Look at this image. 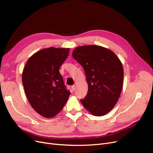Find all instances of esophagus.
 I'll return each mask as SVG.
<instances>
[{"instance_id":"1","label":"esophagus","mask_w":153,"mask_h":153,"mask_svg":"<svg viewBox=\"0 0 153 153\" xmlns=\"http://www.w3.org/2000/svg\"><path fill=\"white\" fill-rule=\"evenodd\" d=\"M71 88H72V90L73 91H74L75 89H76V86L74 85H72V86L71 87Z\"/></svg>"}]
</instances>
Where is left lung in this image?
<instances>
[{
    "instance_id": "left-lung-1",
    "label": "left lung",
    "mask_w": 153,
    "mask_h": 153,
    "mask_svg": "<svg viewBox=\"0 0 153 153\" xmlns=\"http://www.w3.org/2000/svg\"><path fill=\"white\" fill-rule=\"evenodd\" d=\"M84 69L87 94L81 99L83 106L95 116H103L114 107L121 94L123 68L117 56L97 45L79 46L72 52Z\"/></svg>"
}]
</instances>
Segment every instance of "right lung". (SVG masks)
Returning a JSON list of instances; mask_svg holds the SVG:
<instances>
[{
  "mask_svg": "<svg viewBox=\"0 0 153 153\" xmlns=\"http://www.w3.org/2000/svg\"><path fill=\"white\" fill-rule=\"evenodd\" d=\"M69 53V48L43 49L31 56L23 69L22 83L27 99L44 117L57 115L71 94L59 71Z\"/></svg>",
  "mask_w": 153,
  "mask_h": 153,
  "instance_id": "right-lung-1",
  "label": "right lung"
}]
</instances>
